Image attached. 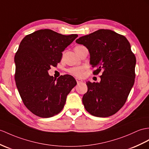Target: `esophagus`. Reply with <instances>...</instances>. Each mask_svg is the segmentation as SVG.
Segmentation results:
<instances>
[{
    "instance_id": "esophagus-1",
    "label": "esophagus",
    "mask_w": 149,
    "mask_h": 149,
    "mask_svg": "<svg viewBox=\"0 0 149 149\" xmlns=\"http://www.w3.org/2000/svg\"><path fill=\"white\" fill-rule=\"evenodd\" d=\"M77 83L78 84H79V83H82L83 81L82 80V79H78V78H77Z\"/></svg>"
}]
</instances>
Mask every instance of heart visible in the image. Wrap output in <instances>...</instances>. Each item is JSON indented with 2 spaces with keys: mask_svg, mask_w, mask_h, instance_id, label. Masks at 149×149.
Wrapping results in <instances>:
<instances>
[{
  "mask_svg": "<svg viewBox=\"0 0 149 149\" xmlns=\"http://www.w3.org/2000/svg\"><path fill=\"white\" fill-rule=\"evenodd\" d=\"M83 46L78 45L75 47V48H78V47H81ZM83 71H84V68L83 67H77V68H73L70 69L69 70L70 73L71 74L77 77H81L83 75Z\"/></svg>",
  "mask_w": 149,
  "mask_h": 149,
  "instance_id": "1",
  "label": "heart"
}]
</instances>
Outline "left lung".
I'll list each match as a JSON object with an SVG mask.
<instances>
[{
    "instance_id": "obj_1",
    "label": "left lung",
    "mask_w": 149,
    "mask_h": 149,
    "mask_svg": "<svg viewBox=\"0 0 149 149\" xmlns=\"http://www.w3.org/2000/svg\"><path fill=\"white\" fill-rule=\"evenodd\" d=\"M90 53V64L102 71L99 83L86 82L88 91L83 97L85 109L94 116H111L124 106L135 82L136 57L125 37L101 29L78 38Z\"/></svg>"
}]
</instances>
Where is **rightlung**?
I'll use <instances>...</instances> for the list:
<instances>
[{"instance_id":"right-lung-1","label":"right lung","mask_w":149,"mask_h":149,"mask_svg":"<svg viewBox=\"0 0 149 149\" xmlns=\"http://www.w3.org/2000/svg\"><path fill=\"white\" fill-rule=\"evenodd\" d=\"M78 35H64L49 29L26 35L14 57L15 81L28 109L40 118H50L62 111L67 95L77 85L71 75L56 79L49 74L59 63L64 49Z\"/></svg>"}]
</instances>
